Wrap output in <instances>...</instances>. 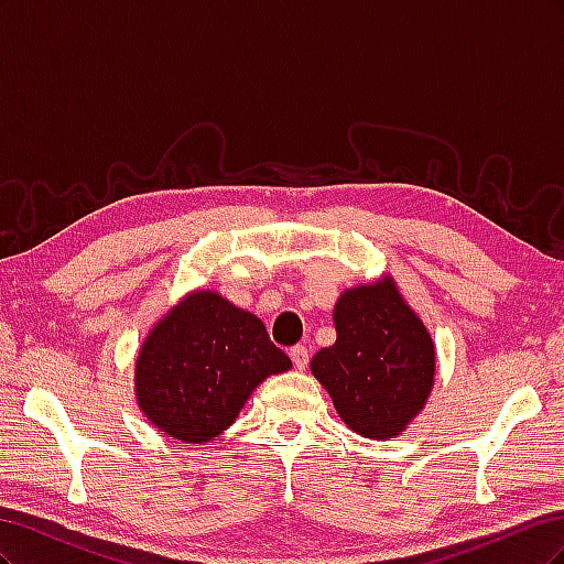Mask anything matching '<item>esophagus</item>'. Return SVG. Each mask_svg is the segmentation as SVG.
I'll return each mask as SVG.
<instances>
[{
	"label": "esophagus",
	"instance_id": "obj_1",
	"mask_svg": "<svg viewBox=\"0 0 564 564\" xmlns=\"http://www.w3.org/2000/svg\"><path fill=\"white\" fill-rule=\"evenodd\" d=\"M289 357H292V362L299 371H303L305 367H308V357H311V350L305 346H294L292 350H289Z\"/></svg>",
	"mask_w": 564,
	"mask_h": 564
}]
</instances>
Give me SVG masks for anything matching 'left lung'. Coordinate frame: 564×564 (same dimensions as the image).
Here are the masks:
<instances>
[{
  "label": "left lung",
  "mask_w": 564,
  "mask_h": 564,
  "mask_svg": "<svg viewBox=\"0 0 564 564\" xmlns=\"http://www.w3.org/2000/svg\"><path fill=\"white\" fill-rule=\"evenodd\" d=\"M336 344L311 362L350 431L371 440L400 435L429 400L435 346L392 278L340 294Z\"/></svg>",
  "instance_id": "1"
}]
</instances>
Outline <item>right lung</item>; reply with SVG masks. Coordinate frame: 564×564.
I'll list each match as a JSON object with an SVG mask.
<instances>
[{"label":"right lung","instance_id":"right-lung-1","mask_svg":"<svg viewBox=\"0 0 564 564\" xmlns=\"http://www.w3.org/2000/svg\"><path fill=\"white\" fill-rule=\"evenodd\" d=\"M286 369L292 360L259 317L216 292H193L143 340L135 400L164 435L202 445L235 423L256 386Z\"/></svg>","mask_w":564,"mask_h":564}]
</instances>
